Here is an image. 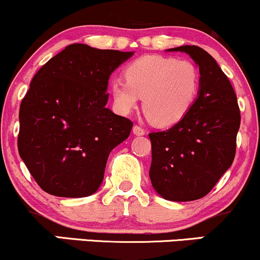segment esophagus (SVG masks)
<instances>
[{
  "label": "esophagus",
  "mask_w": 260,
  "mask_h": 260,
  "mask_svg": "<svg viewBox=\"0 0 260 260\" xmlns=\"http://www.w3.org/2000/svg\"><path fill=\"white\" fill-rule=\"evenodd\" d=\"M133 134H136V136H144L145 129H144V128L139 127V126H134L133 127Z\"/></svg>",
  "instance_id": "1"
}]
</instances>
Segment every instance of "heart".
<instances>
[{
  "label": "heart",
  "mask_w": 260,
  "mask_h": 260,
  "mask_svg": "<svg viewBox=\"0 0 260 260\" xmlns=\"http://www.w3.org/2000/svg\"><path fill=\"white\" fill-rule=\"evenodd\" d=\"M126 82L113 80L111 92L118 111L128 113L142 99V109L151 123L168 127L181 121L198 96L201 76L188 59L159 55L143 56L128 64Z\"/></svg>",
  "instance_id": "obj_1"
}]
</instances>
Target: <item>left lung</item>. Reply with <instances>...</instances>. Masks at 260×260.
Segmentation results:
<instances>
[{"mask_svg":"<svg viewBox=\"0 0 260 260\" xmlns=\"http://www.w3.org/2000/svg\"><path fill=\"white\" fill-rule=\"evenodd\" d=\"M166 51L190 56L199 67L201 86L180 122L149 134V177L166 201L190 202L207 196L234 162L241 113L229 78L205 50L186 45Z\"/></svg>","mask_w":260,"mask_h":260,"instance_id":"obj_1","label":"left lung"}]
</instances>
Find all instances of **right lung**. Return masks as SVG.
I'll use <instances>...</instances> for the list:
<instances>
[{
  "label": "right lung",
  "mask_w": 260,
  "mask_h": 260,
  "mask_svg": "<svg viewBox=\"0 0 260 260\" xmlns=\"http://www.w3.org/2000/svg\"><path fill=\"white\" fill-rule=\"evenodd\" d=\"M133 53L68 45L31 79L19 109L18 151L46 193L82 198L99 189L107 157L133 127L106 107L110 76Z\"/></svg>",
  "instance_id": "1"
}]
</instances>
